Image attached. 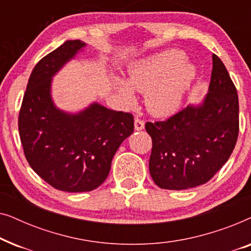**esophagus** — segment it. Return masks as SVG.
<instances>
[{
    "mask_svg": "<svg viewBox=\"0 0 251 251\" xmlns=\"http://www.w3.org/2000/svg\"><path fill=\"white\" fill-rule=\"evenodd\" d=\"M144 126H145V122H144L142 119H139V118L135 119V129L136 130H138V131L139 130H143Z\"/></svg>",
    "mask_w": 251,
    "mask_h": 251,
    "instance_id": "esophagus-1",
    "label": "esophagus"
}]
</instances>
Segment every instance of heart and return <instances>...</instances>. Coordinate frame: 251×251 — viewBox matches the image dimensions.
<instances>
[{
  "label": "heart",
  "instance_id": "1",
  "mask_svg": "<svg viewBox=\"0 0 251 251\" xmlns=\"http://www.w3.org/2000/svg\"><path fill=\"white\" fill-rule=\"evenodd\" d=\"M185 61L186 57L180 51H164L133 64L129 81L118 78L116 87L128 104L136 101L135 87L146 92L151 113L171 115L180 108L195 77V68Z\"/></svg>",
  "mask_w": 251,
  "mask_h": 251
}]
</instances>
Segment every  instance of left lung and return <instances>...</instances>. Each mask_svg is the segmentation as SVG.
<instances>
[{
  "label": "left lung",
  "instance_id": "left-lung-1",
  "mask_svg": "<svg viewBox=\"0 0 251 251\" xmlns=\"http://www.w3.org/2000/svg\"><path fill=\"white\" fill-rule=\"evenodd\" d=\"M152 138L150 174L164 190L205 184L227 162L239 136L238 92L225 65L212 54L209 92L163 121L146 122Z\"/></svg>",
  "mask_w": 251,
  "mask_h": 251
}]
</instances>
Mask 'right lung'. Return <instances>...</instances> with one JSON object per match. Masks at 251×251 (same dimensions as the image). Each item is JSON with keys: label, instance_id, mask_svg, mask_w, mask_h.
Returning <instances> with one entry per match:
<instances>
[{"label": "right lung", "instance_id": "add662e5", "mask_svg": "<svg viewBox=\"0 0 251 251\" xmlns=\"http://www.w3.org/2000/svg\"><path fill=\"white\" fill-rule=\"evenodd\" d=\"M84 46L80 40L66 41L35 65L18 118L20 142L32 169L52 187L73 193L104 183L115 152L135 128L131 113L99 104L77 115L53 106L51 77Z\"/></svg>", "mask_w": 251, "mask_h": 251}]
</instances>
